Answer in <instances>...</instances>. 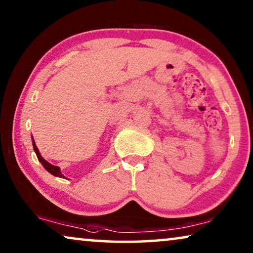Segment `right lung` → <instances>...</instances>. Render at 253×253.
I'll list each match as a JSON object with an SVG mask.
<instances>
[{
    "instance_id": "right-lung-1",
    "label": "right lung",
    "mask_w": 253,
    "mask_h": 253,
    "mask_svg": "<svg viewBox=\"0 0 253 253\" xmlns=\"http://www.w3.org/2000/svg\"><path fill=\"white\" fill-rule=\"evenodd\" d=\"M32 141H33V148H34V151H36V153H37L38 160L41 162V165L43 166V168L46 169L47 171H49L51 175L58 176V177H62V178H65L64 176L62 175V172L60 170V167H57V166H54V165H50L49 162H47L42 157H41L40 153H39V150H38V147H37V145H36V141H34V139H33V137H32Z\"/></svg>"
}]
</instances>
